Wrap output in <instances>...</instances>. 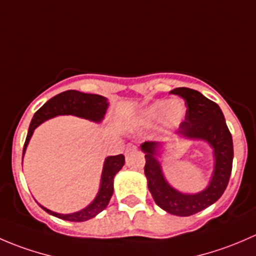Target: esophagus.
I'll return each instance as SVG.
<instances>
[{
  "instance_id": "34e87169",
  "label": "esophagus",
  "mask_w": 256,
  "mask_h": 256,
  "mask_svg": "<svg viewBox=\"0 0 256 256\" xmlns=\"http://www.w3.org/2000/svg\"><path fill=\"white\" fill-rule=\"evenodd\" d=\"M126 152H132V151H136V146L132 144H126V148H125Z\"/></svg>"
}]
</instances>
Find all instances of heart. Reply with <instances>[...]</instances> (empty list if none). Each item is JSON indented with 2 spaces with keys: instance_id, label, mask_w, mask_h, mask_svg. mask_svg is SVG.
<instances>
[{
  "instance_id": "1",
  "label": "heart",
  "mask_w": 256,
  "mask_h": 256,
  "mask_svg": "<svg viewBox=\"0 0 256 256\" xmlns=\"http://www.w3.org/2000/svg\"><path fill=\"white\" fill-rule=\"evenodd\" d=\"M186 118V106L180 100L162 99L152 102L141 110L138 116V125L142 128H154L162 122L167 130L180 128Z\"/></svg>"
}]
</instances>
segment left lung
<instances>
[{"label": "left lung", "instance_id": "1", "mask_svg": "<svg viewBox=\"0 0 256 256\" xmlns=\"http://www.w3.org/2000/svg\"><path fill=\"white\" fill-rule=\"evenodd\" d=\"M171 92L182 98L187 105L186 120L177 131L178 138L204 141L213 151L214 166L207 187L197 193L176 190L164 177L158 160L166 144L147 141L140 147L146 158L144 176L154 203L170 214L190 216L216 203L226 190L233 166V140L216 102L190 88H176Z\"/></svg>", "mask_w": 256, "mask_h": 256}]
</instances>
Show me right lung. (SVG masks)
<instances>
[{
    "instance_id": "1",
    "label": "right lung",
    "mask_w": 256,
    "mask_h": 256,
    "mask_svg": "<svg viewBox=\"0 0 256 256\" xmlns=\"http://www.w3.org/2000/svg\"><path fill=\"white\" fill-rule=\"evenodd\" d=\"M108 108H109V102H108L106 98L98 94H85V92H78V90H66V92L56 95L50 100H48L34 114V116H33L30 128H28L27 138H26L24 148H23V156H24L26 150H27V146L30 144V140L32 138L34 130L40 124L44 122V121L59 115H73L82 118H86V120L92 121V122L99 124L104 120V116L106 114ZM124 164H125V157H124V154L108 156L105 158L96 197L92 200V202L90 204H88L86 207L80 209L78 212L62 214L43 207L42 204L40 206L47 213L56 216V218L63 219V220H89V219L96 216L100 212H102L108 207V204L110 202V198H112L114 193V177L122 168Z\"/></svg>"
}]
</instances>
